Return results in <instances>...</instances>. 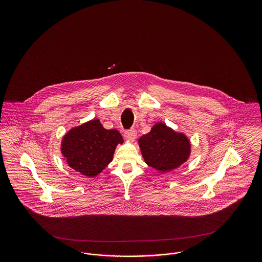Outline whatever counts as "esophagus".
Here are the masks:
<instances>
[{
	"label": "esophagus",
	"instance_id": "34e87169",
	"mask_svg": "<svg viewBox=\"0 0 262 262\" xmlns=\"http://www.w3.org/2000/svg\"><path fill=\"white\" fill-rule=\"evenodd\" d=\"M125 139L129 141H134L137 137V130L136 129H129L125 133Z\"/></svg>",
	"mask_w": 262,
	"mask_h": 262
}]
</instances>
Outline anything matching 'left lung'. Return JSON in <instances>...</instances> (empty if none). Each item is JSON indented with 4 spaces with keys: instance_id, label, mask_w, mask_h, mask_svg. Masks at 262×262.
<instances>
[{
    "instance_id": "left-lung-1",
    "label": "left lung",
    "mask_w": 262,
    "mask_h": 262,
    "mask_svg": "<svg viewBox=\"0 0 262 262\" xmlns=\"http://www.w3.org/2000/svg\"><path fill=\"white\" fill-rule=\"evenodd\" d=\"M138 144L145 163L162 173L180 167L190 154L187 136L163 123L153 125L148 134L138 139Z\"/></svg>"
}]
</instances>
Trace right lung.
<instances>
[{
	"mask_svg": "<svg viewBox=\"0 0 262 262\" xmlns=\"http://www.w3.org/2000/svg\"><path fill=\"white\" fill-rule=\"evenodd\" d=\"M123 142L117 129H106L99 120H91L64 135L61 151L72 169L93 178L110 164L117 145Z\"/></svg>",
	"mask_w": 262,
	"mask_h": 262,
	"instance_id": "right-lung-1",
	"label": "right lung"
}]
</instances>
